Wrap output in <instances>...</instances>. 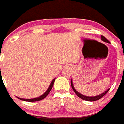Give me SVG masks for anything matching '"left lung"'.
Listing matches in <instances>:
<instances>
[{"label": "left lung", "mask_w": 124, "mask_h": 124, "mask_svg": "<svg viewBox=\"0 0 124 124\" xmlns=\"http://www.w3.org/2000/svg\"><path fill=\"white\" fill-rule=\"evenodd\" d=\"M101 39H102V40H103V41L106 42H108V43H110V42L106 38H105L104 37V36H101ZM71 87H72V89H73V90L74 91V92L77 95L79 98H80L81 99H82V100H86V101H89V102H93V101H96V100H99V99H100L101 98H102L103 96L105 95V94L107 93L109 91V90L110 89H107V90L105 91L104 93H102V94H99V95H97V96H85V95H83V94H82L81 93H78L77 91L75 89V87H74L73 86V81H72V79L71 80Z\"/></svg>", "instance_id": "1"}]
</instances>
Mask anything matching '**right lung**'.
Masks as SVG:
<instances>
[{
	"instance_id": "obj_1",
	"label": "right lung",
	"mask_w": 124,
	"mask_h": 124,
	"mask_svg": "<svg viewBox=\"0 0 124 124\" xmlns=\"http://www.w3.org/2000/svg\"><path fill=\"white\" fill-rule=\"evenodd\" d=\"M54 80H55V78H54V79L52 81H51L50 85H49V86L48 89H47V90L46 91V92L42 94V95L40 96L39 97H37V98H31V99L20 98H18V97H17V98H18V99H20V100H24V101H26V102H36V101H39V100H43L44 98H45L47 96V94H48L49 93V92L51 91V89H52L53 87V84H54Z\"/></svg>"
}]
</instances>
